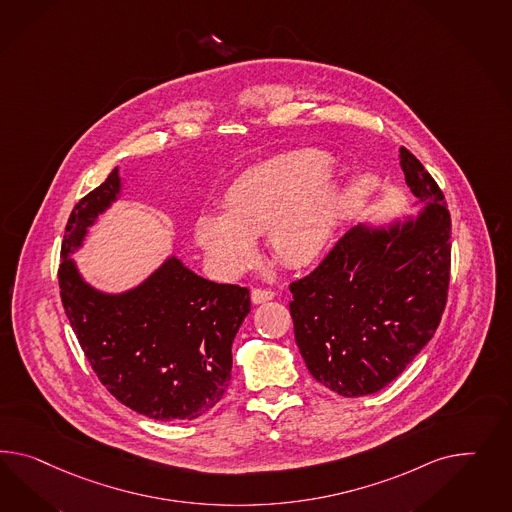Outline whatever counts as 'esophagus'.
Instances as JSON below:
<instances>
[{
	"label": "esophagus",
	"mask_w": 512,
	"mask_h": 512,
	"mask_svg": "<svg viewBox=\"0 0 512 512\" xmlns=\"http://www.w3.org/2000/svg\"><path fill=\"white\" fill-rule=\"evenodd\" d=\"M274 296H276V292L270 291V289H253L251 291V302L253 304H263V302L272 300Z\"/></svg>",
	"instance_id": "34e87169"
}]
</instances>
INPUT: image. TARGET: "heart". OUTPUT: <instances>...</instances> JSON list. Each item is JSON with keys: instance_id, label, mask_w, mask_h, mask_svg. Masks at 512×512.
Instances as JSON below:
<instances>
[{"instance_id": "b5f03b06", "label": "heart", "mask_w": 512, "mask_h": 512, "mask_svg": "<svg viewBox=\"0 0 512 512\" xmlns=\"http://www.w3.org/2000/svg\"><path fill=\"white\" fill-rule=\"evenodd\" d=\"M332 158L315 149L285 152L244 171L223 195V212L195 221V238L225 279L259 261L253 236H268L279 263L309 266L332 246L343 194L328 175Z\"/></svg>"}]
</instances>
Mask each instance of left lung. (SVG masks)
Segmentation results:
<instances>
[{"label": "left lung", "mask_w": 512, "mask_h": 512, "mask_svg": "<svg viewBox=\"0 0 512 512\" xmlns=\"http://www.w3.org/2000/svg\"><path fill=\"white\" fill-rule=\"evenodd\" d=\"M401 166L427 207L391 231L352 227L313 272L292 281L294 337L322 386L343 397L393 382L436 332L451 276L442 188L406 147Z\"/></svg>", "instance_id": "8db88e82"}]
</instances>
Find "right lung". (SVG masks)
Listing matches in <instances>:
<instances>
[{
	"label": "right lung",
	"mask_w": 512,
	"mask_h": 512,
	"mask_svg": "<svg viewBox=\"0 0 512 512\" xmlns=\"http://www.w3.org/2000/svg\"><path fill=\"white\" fill-rule=\"evenodd\" d=\"M117 192L113 169L70 212L57 270L61 302L85 358L117 401L158 421H190L229 387L249 291L203 279L175 257L123 296L93 291L67 255Z\"/></svg>",
	"instance_id": "add662e5"
}]
</instances>
